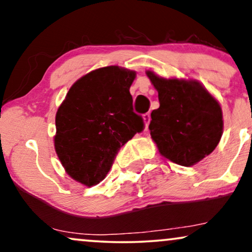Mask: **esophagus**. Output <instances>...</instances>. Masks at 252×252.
<instances>
[{
  "instance_id": "34e87169",
  "label": "esophagus",
  "mask_w": 252,
  "mask_h": 252,
  "mask_svg": "<svg viewBox=\"0 0 252 252\" xmlns=\"http://www.w3.org/2000/svg\"><path fill=\"white\" fill-rule=\"evenodd\" d=\"M143 120H144V124H145V128H147V126H149V124H150V121H151L150 113L144 114V115H143Z\"/></svg>"
}]
</instances>
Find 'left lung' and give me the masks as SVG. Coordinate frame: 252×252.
I'll return each mask as SVG.
<instances>
[{"label": "left lung", "mask_w": 252, "mask_h": 252, "mask_svg": "<svg viewBox=\"0 0 252 252\" xmlns=\"http://www.w3.org/2000/svg\"><path fill=\"white\" fill-rule=\"evenodd\" d=\"M160 107L151 113L149 129L159 153L190 167L209 156L223 131L220 103L198 80L162 78L147 70Z\"/></svg>", "instance_id": "obj_1"}]
</instances>
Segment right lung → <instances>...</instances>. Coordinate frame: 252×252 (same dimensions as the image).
<instances>
[{
	"mask_svg": "<svg viewBox=\"0 0 252 252\" xmlns=\"http://www.w3.org/2000/svg\"><path fill=\"white\" fill-rule=\"evenodd\" d=\"M135 78L136 71L117 65L93 70L73 83L60 105L54 146L77 182H101L121 146L144 129L129 91Z\"/></svg>",
	"mask_w": 252,
	"mask_h": 252,
	"instance_id": "obj_1",
	"label": "right lung"
}]
</instances>
